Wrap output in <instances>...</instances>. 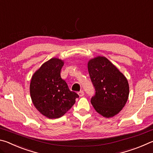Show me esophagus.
Segmentation results:
<instances>
[{
    "mask_svg": "<svg viewBox=\"0 0 153 153\" xmlns=\"http://www.w3.org/2000/svg\"><path fill=\"white\" fill-rule=\"evenodd\" d=\"M77 94H78V95L80 97H83V96L84 95V91H83V90H82V91L79 92L78 93H77Z\"/></svg>",
    "mask_w": 153,
    "mask_h": 153,
    "instance_id": "1",
    "label": "esophagus"
}]
</instances>
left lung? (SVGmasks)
Instances as JSON below:
<instances>
[{"mask_svg":"<svg viewBox=\"0 0 153 153\" xmlns=\"http://www.w3.org/2000/svg\"><path fill=\"white\" fill-rule=\"evenodd\" d=\"M88 69L96 90L95 95L91 98L93 107L105 117L116 115L128 101V79L105 56H98L89 60Z\"/></svg>","mask_w":153,"mask_h":153,"instance_id":"left-lung-1","label":"left lung"}]
</instances>
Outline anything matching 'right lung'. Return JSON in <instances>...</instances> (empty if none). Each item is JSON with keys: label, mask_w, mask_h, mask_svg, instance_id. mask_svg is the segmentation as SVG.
Listing matches in <instances>:
<instances>
[{"label": "right lung", "mask_w": 153, "mask_h": 153, "mask_svg": "<svg viewBox=\"0 0 153 153\" xmlns=\"http://www.w3.org/2000/svg\"><path fill=\"white\" fill-rule=\"evenodd\" d=\"M63 65V60L52 58L44 63L31 79L30 92L33 104L42 115L49 119L64 115L79 97L61 78Z\"/></svg>", "instance_id": "1"}]
</instances>
